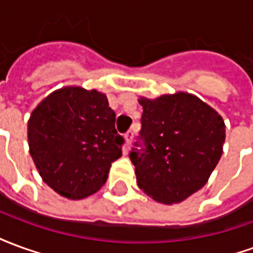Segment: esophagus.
<instances>
[{
  "instance_id": "34e87169",
  "label": "esophagus",
  "mask_w": 253,
  "mask_h": 253,
  "mask_svg": "<svg viewBox=\"0 0 253 253\" xmlns=\"http://www.w3.org/2000/svg\"><path fill=\"white\" fill-rule=\"evenodd\" d=\"M125 138H126L127 149H130V145H131L132 142V138H134V131H132V130H128V131L125 134Z\"/></svg>"
}]
</instances>
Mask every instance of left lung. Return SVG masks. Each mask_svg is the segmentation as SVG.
Returning a JSON list of instances; mask_svg holds the SVG:
<instances>
[{"label":"left lung","instance_id":"left-lung-1","mask_svg":"<svg viewBox=\"0 0 253 253\" xmlns=\"http://www.w3.org/2000/svg\"><path fill=\"white\" fill-rule=\"evenodd\" d=\"M141 131L130 152L138 187L154 201L179 203L206 184L222 154L225 123L196 96L141 97Z\"/></svg>","mask_w":253,"mask_h":253}]
</instances>
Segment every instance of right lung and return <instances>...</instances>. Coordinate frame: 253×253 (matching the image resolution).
<instances>
[{
	"label": "right lung",
	"mask_w": 253,
	"mask_h": 253,
	"mask_svg": "<svg viewBox=\"0 0 253 253\" xmlns=\"http://www.w3.org/2000/svg\"><path fill=\"white\" fill-rule=\"evenodd\" d=\"M30 153L46 184L69 199L99 191L125 138L104 93L70 86L54 92L31 114Z\"/></svg>",
	"instance_id": "add662e5"
}]
</instances>
